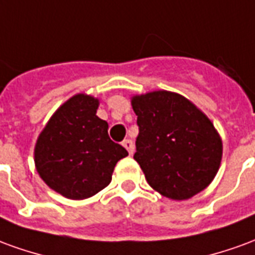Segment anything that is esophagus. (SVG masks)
Returning <instances> with one entry per match:
<instances>
[{
    "instance_id": "esophagus-1",
    "label": "esophagus",
    "mask_w": 255,
    "mask_h": 255,
    "mask_svg": "<svg viewBox=\"0 0 255 255\" xmlns=\"http://www.w3.org/2000/svg\"><path fill=\"white\" fill-rule=\"evenodd\" d=\"M123 146L127 149V151L129 153V155L133 154V143H132V140L131 139H126L124 142H123Z\"/></svg>"
}]
</instances>
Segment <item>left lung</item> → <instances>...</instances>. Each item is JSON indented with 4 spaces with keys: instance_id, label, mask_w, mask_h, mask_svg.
<instances>
[{
    "instance_id": "obj_1",
    "label": "left lung",
    "mask_w": 255,
    "mask_h": 255,
    "mask_svg": "<svg viewBox=\"0 0 255 255\" xmlns=\"http://www.w3.org/2000/svg\"><path fill=\"white\" fill-rule=\"evenodd\" d=\"M139 135L133 158L157 192L184 201L219 172L223 140L213 123L186 97L157 90L133 95Z\"/></svg>"
}]
</instances>
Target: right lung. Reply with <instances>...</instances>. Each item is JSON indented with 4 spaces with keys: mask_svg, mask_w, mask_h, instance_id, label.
Segmentation results:
<instances>
[{
    "mask_svg": "<svg viewBox=\"0 0 255 255\" xmlns=\"http://www.w3.org/2000/svg\"><path fill=\"white\" fill-rule=\"evenodd\" d=\"M100 100L75 94L49 119L36 139L34 161L49 187L68 199H86L111 183L117 161L127 150L108 135V123L97 116Z\"/></svg>",
    "mask_w": 255,
    "mask_h": 255,
    "instance_id": "right-lung-1",
    "label": "right lung"
}]
</instances>
